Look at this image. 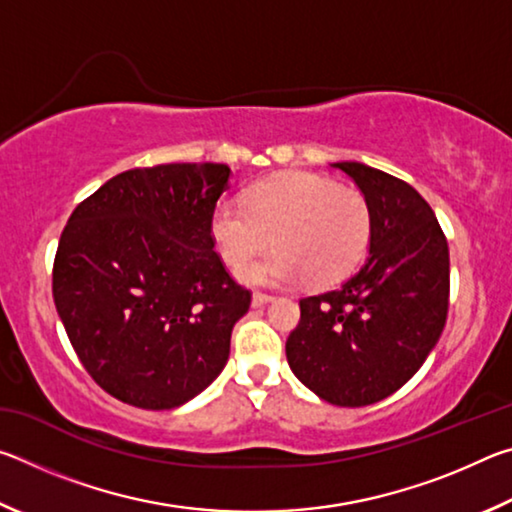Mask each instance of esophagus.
Wrapping results in <instances>:
<instances>
[{"label":"esophagus","mask_w":512,"mask_h":512,"mask_svg":"<svg viewBox=\"0 0 512 512\" xmlns=\"http://www.w3.org/2000/svg\"><path fill=\"white\" fill-rule=\"evenodd\" d=\"M273 296H268V293H262V291H255L253 293V307H264L266 302H271Z\"/></svg>","instance_id":"34e87169"}]
</instances>
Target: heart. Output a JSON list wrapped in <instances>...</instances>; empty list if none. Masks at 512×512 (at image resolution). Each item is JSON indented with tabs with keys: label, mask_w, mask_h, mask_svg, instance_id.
<instances>
[{
	"label": "heart",
	"mask_w": 512,
	"mask_h": 512,
	"mask_svg": "<svg viewBox=\"0 0 512 512\" xmlns=\"http://www.w3.org/2000/svg\"><path fill=\"white\" fill-rule=\"evenodd\" d=\"M210 235L230 268L246 266L264 248L277 246L241 271L250 284H314L341 280L366 255L372 207L363 192L339 187L314 173H280L257 183L248 203L223 198L210 219Z\"/></svg>",
	"instance_id": "1"
}]
</instances>
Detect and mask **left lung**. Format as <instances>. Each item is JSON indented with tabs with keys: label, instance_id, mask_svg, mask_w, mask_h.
<instances>
[{
	"label": "left lung",
	"instance_id": "8db88e82",
	"mask_svg": "<svg viewBox=\"0 0 512 512\" xmlns=\"http://www.w3.org/2000/svg\"><path fill=\"white\" fill-rule=\"evenodd\" d=\"M372 207L368 259L341 287L300 300L287 361L336 406H368L402 388L443 334L449 248L429 203L404 180L334 162Z\"/></svg>",
	"mask_w": 512,
	"mask_h": 512
}]
</instances>
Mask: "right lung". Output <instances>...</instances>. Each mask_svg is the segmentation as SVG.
<instances>
[{
	"instance_id": "1",
	"label": "right lung",
	"mask_w": 512,
	"mask_h": 512,
	"mask_svg": "<svg viewBox=\"0 0 512 512\" xmlns=\"http://www.w3.org/2000/svg\"><path fill=\"white\" fill-rule=\"evenodd\" d=\"M228 164H158L110 178L58 241L54 302L74 352L117 400L176 409L219 377L250 307L214 250Z\"/></svg>"
}]
</instances>
